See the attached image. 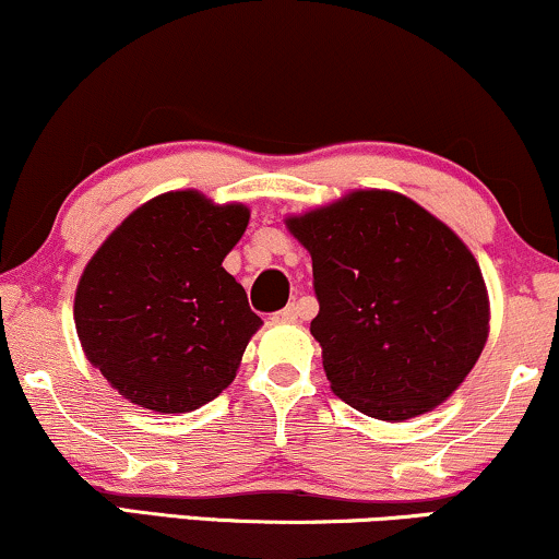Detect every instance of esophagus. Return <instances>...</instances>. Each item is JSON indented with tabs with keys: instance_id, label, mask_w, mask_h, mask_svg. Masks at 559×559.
<instances>
[{
	"instance_id": "34e87169",
	"label": "esophagus",
	"mask_w": 559,
	"mask_h": 559,
	"mask_svg": "<svg viewBox=\"0 0 559 559\" xmlns=\"http://www.w3.org/2000/svg\"><path fill=\"white\" fill-rule=\"evenodd\" d=\"M275 322H296L299 320V304H288L286 309H281V312L273 314Z\"/></svg>"
}]
</instances>
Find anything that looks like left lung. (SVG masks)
Wrapping results in <instances>:
<instances>
[{"mask_svg": "<svg viewBox=\"0 0 559 559\" xmlns=\"http://www.w3.org/2000/svg\"><path fill=\"white\" fill-rule=\"evenodd\" d=\"M312 255V335L332 392L377 420L428 413L462 384L490 330L469 247L392 190H353L288 216Z\"/></svg>", "mask_w": 559, "mask_h": 559, "instance_id": "1", "label": "left lung"}]
</instances>
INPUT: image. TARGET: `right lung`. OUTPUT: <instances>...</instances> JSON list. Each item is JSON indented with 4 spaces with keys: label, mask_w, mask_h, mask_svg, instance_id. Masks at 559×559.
Returning a JSON list of instances; mask_svg holds the SVG:
<instances>
[{
    "label": "right lung",
    "mask_w": 559,
    "mask_h": 559,
    "mask_svg": "<svg viewBox=\"0 0 559 559\" xmlns=\"http://www.w3.org/2000/svg\"><path fill=\"white\" fill-rule=\"evenodd\" d=\"M242 203L162 193L126 216L84 267L74 324L112 390L154 413H190L235 381L260 317L222 263L245 235Z\"/></svg>",
    "instance_id": "add662e5"
}]
</instances>
